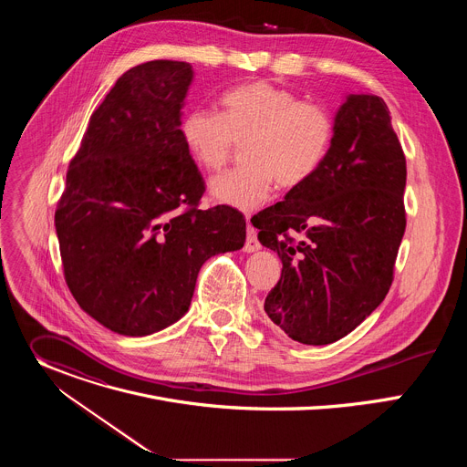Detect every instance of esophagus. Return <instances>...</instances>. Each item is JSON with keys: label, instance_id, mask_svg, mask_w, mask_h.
Returning <instances> with one entry per match:
<instances>
[{"label": "esophagus", "instance_id": "34e87169", "mask_svg": "<svg viewBox=\"0 0 467 467\" xmlns=\"http://www.w3.org/2000/svg\"><path fill=\"white\" fill-rule=\"evenodd\" d=\"M260 249V242L256 238V231L253 225H247V233H245V244H244V251L245 253H254Z\"/></svg>", "mask_w": 467, "mask_h": 467}]
</instances>
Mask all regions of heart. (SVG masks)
<instances>
[{"label": "heart", "mask_w": 467, "mask_h": 467, "mask_svg": "<svg viewBox=\"0 0 467 467\" xmlns=\"http://www.w3.org/2000/svg\"><path fill=\"white\" fill-rule=\"evenodd\" d=\"M220 116L192 109L181 121V137L193 162L218 173L236 146L244 166L211 184L214 202L253 211L270 197L275 182L292 190L321 166L335 135L327 107L301 101L294 92L256 81L238 85L220 98Z\"/></svg>", "instance_id": "obj_1"}]
</instances>
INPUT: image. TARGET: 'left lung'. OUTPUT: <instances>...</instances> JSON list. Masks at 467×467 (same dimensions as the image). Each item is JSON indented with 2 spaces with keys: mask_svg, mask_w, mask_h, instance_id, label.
I'll use <instances>...</instances> for the list:
<instances>
[{
  "mask_svg": "<svg viewBox=\"0 0 467 467\" xmlns=\"http://www.w3.org/2000/svg\"><path fill=\"white\" fill-rule=\"evenodd\" d=\"M405 186L384 99L348 94L317 171L251 220L283 262L264 310L292 340L337 342L384 301L407 227Z\"/></svg>",
  "mask_w": 467,
  "mask_h": 467,
  "instance_id": "8db88e82",
  "label": "left lung"
}]
</instances>
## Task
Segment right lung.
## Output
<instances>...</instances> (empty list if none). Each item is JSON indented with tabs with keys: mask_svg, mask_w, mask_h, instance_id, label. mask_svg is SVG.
Instances as JSON below:
<instances>
[{
	"mask_svg": "<svg viewBox=\"0 0 467 467\" xmlns=\"http://www.w3.org/2000/svg\"><path fill=\"white\" fill-rule=\"evenodd\" d=\"M192 79L179 60L127 70L90 116L57 205L66 285L123 337L181 319L205 260L245 242L238 211L197 209L205 181L181 137Z\"/></svg>",
	"mask_w": 467,
	"mask_h": 467,
	"instance_id": "right-lung-1",
	"label": "right lung"
}]
</instances>
